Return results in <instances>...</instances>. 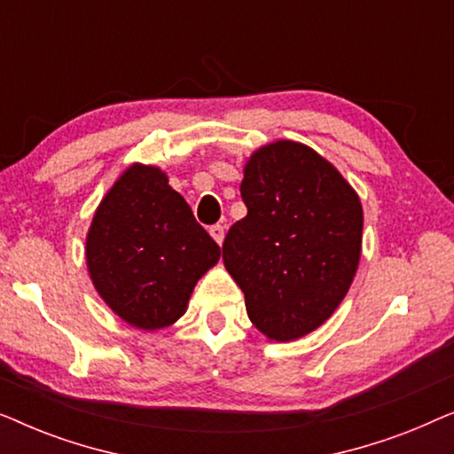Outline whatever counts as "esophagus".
<instances>
[{"instance_id":"esophagus-1","label":"esophagus","mask_w":454,"mask_h":454,"mask_svg":"<svg viewBox=\"0 0 454 454\" xmlns=\"http://www.w3.org/2000/svg\"><path fill=\"white\" fill-rule=\"evenodd\" d=\"M208 233L213 235V239H215L219 246L223 244V239H225V227H223V225H213V227L208 229Z\"/></svg>"}]
</instances>
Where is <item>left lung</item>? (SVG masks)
I'll use <instances>...</instances> for the list:
<instances>
[{
    "mask_svg": "<svg viewBox=\"0 0 454 454\" xmlns=\"http://www.w3.org/2000/svg\"><path fill=\"white\" fill-rule=\"evenodd\" d=\"M247 208L223 241L252 325L278 343L331 318L356 277L364 210L343 176L306 145L258 148L239 185Z\"/></svg>",
    "mask_w": 454,
    "mask_h": 454,
    "instance_id": "left-lung-1",
    "label": "left lung"
}]
</instances>
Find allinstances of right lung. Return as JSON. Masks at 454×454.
<instances>
[{
  "instance_id": "add662e5",
  "label": "right lung",
  "mask_w": 454,
  "mask_h": 454,
  "mask_svg": "<svg viewBox=\"0 0 454 454\" xmlns=\"http://www.w3.org/2000/svg\"><path fill=\"white\" fill-rule=\"evenodd\" d=\"M219 246L157 167L132 165L92 216L86 264L105 303L128 325L157 331L184 316Z\"/></svg>"
}]
</instances>
